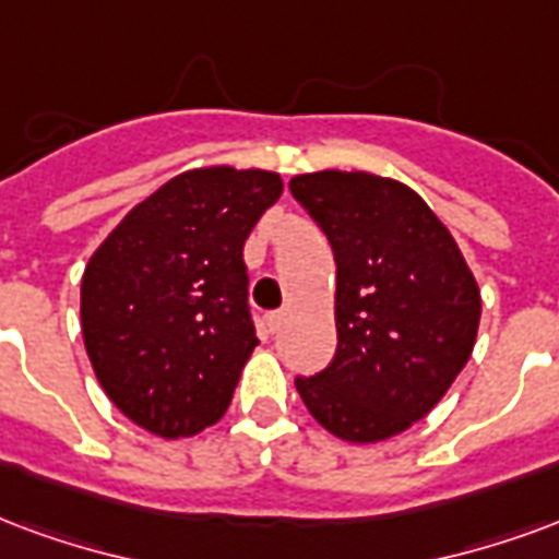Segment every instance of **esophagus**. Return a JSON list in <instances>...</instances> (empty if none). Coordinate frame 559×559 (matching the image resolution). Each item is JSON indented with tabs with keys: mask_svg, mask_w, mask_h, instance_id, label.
Segmentation results:
<instances>
[{
	"mask_svg": "<svg viewBox=\"0 0 559 559\" xmlns=\"http://www.w3.org/2000/svg\"><path fill=\"white\" fill-rule=\"evenodd\" d=\"M284 320H287V313H284V311L266 313V329H269V332H272V334L281 332V325H284Z\"/></svg>",
	"mask_w": 559,
	"mask_h": 559,
	"instance_id": "1",
	"label": "esophagus"
}]
</instances>
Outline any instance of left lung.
<instances>
[{"label": "left lung", "instance_id": "8db88e82", "mask_svg": "<svg viewBox=\"0 0 559 559\" xmlns=\"http://www.w3.org/2000/svg\"><path fill=\"white\" fill-rule=\"evenodd\" d=\"M290 192L337 263V353L296 391L334 438L388 441L427 417L468 364L477 278L444 222L400 180L329 168L296 175Z\"/></svg>", "mask_w": 559, "mask_h": 559}]
</instances>
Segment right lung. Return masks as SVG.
Masks as SVG:
<instances>
[{"mask_svg": "<svg viewBox=\"0 0 559 559\" xmlns=\"http://www.w3.org/2000/svg\"><path fill=\"white\" fill-rule=\"evenodd\" d=\"M284 192L278 171L204 165L135 204L82 272V341L132 424L189 438L230 406L258 346L242 246Z\"/></svg>", "mask_w": 559, "mask_h": 559, "instance_id": "obj_1", "label": "right lung"}]
</instances>
